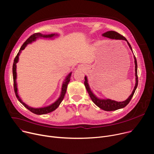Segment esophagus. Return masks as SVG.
I'll list each match as a JSON object with an SVG mask.
<instances>
[{
  "mask_svg": "<svg viewBox=\"0 0 154 154\" xmlns=\"http://www.w3.org/2000/svg\"><path fill=\"white\" fill-rule=\"evenodd\" d=\"M78 69L80 70H82L84 69V66H81V65H79V66H78Z\"/></svg>",
  "mask_w": 154,
  "mask_h": 154,
  "instance_id": "obj_1",
  "label": "esophagus"
}]
</instances>
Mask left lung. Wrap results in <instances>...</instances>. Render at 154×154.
<instances>
[{
  "mask_svg": "<svg viewBox=\"0 0 154 154\" xmlns=\"http://www.w3.org/2000/svg\"><path fill=\"white\" fill-rule=\"evenodd\" d=\"M102 35L105 37H107L111 39H114V40H125L128 45L129 46V48L132 51L131 46L130 44L128 43L127 40L121 34H119V33L115 32V31H108L102 34ZM134 64H135V76H136V82H135V86L134 88V89L131 93V94L129 96V97L125 101H116L115 100H112L111 99H101L98 98L91 90V88L89 87V85L88 84V78L87 76H85L84 79V85L85 87H86V89H87V91L92 100L94 103L100 109L106 111H115L119 109H121L124 107H125L130 101L131 98L133 97L134 93L137 88L138 86V73H137V61H136V59L135 56H134Z\"/></svg>",
  "mask_w": 154,
  "mask_h": 154,
  "instance_id": "1",
  "label": "left lung"
}]
</instances>
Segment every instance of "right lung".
<instances>
[{"label": "right lung", "mask_w": 154, "mask_h": 154, "mask_svg": "<svg viewBox=\"0 0 154 154\" xmlns=\"http://www.w3.org/2000/svg\"><path fill=\"white\" fill-rule=\"evenodd\" d=\"M57 36H58V34H57V33H51V34H48V35H43V34H42L40 33H35L33 34V35H32L29 38H27V40L23 43V45H22V46L21 47L20 51H19L18 53L17 54L16 57L14 59V62H13V82H14V90L16 96L17 98H18V100L20 101V103L21 104H23V105L24 106H25L30 111H31L32 112L35 114L41 115V114H48V113H49L51 112L54 111L56 109H57L58 108V106L60 105V104L61 103V102L62 101V100L64 98V96L65 95L68 84L69 83V82L70 81L72 72L70 73L66 76L65 79L64 80V81L62 84V90H61L60 97L54 102V103H52V104L48 106L35 108L30 107V106H28L27 105H26L25 103H24V102L22 101V100L21 99L20 97L18 95V88H17V83H16V77H17V75H16V63H18V62L19 56L20 55V53H21V51L24 49L27 45H29L30 43H32L33 42H35L38 38H52L54 37H57Z\"/></svg>", "instance_id": "add662e5"}]
</instances>
